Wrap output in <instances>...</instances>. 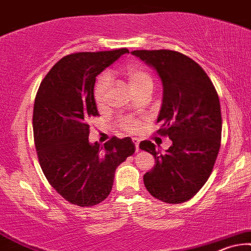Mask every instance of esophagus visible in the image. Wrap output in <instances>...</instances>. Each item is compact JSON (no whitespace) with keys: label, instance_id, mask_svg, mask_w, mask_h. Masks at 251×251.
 Returning <instances> with one entry per match:
<instances>
[{"label":"esophagus","instance_id":"obj_1","mask_svg":"<svg viewBox=\"0 0 251 251\" xmlns=\"http://www.w3.org/2000/svg\"><path fill=\"white\" fill-rule=\"evenodd\" d=\"M133 142H134V146H135V151H140V148H139V139H133Z\"/></svg>","mask_w":251,"mask_h":251}]
</instances>
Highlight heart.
Listing matches in <instances>:
<instances>
[{"label": "heart", "instance_id": "1", "mask_svg": "<svg viewBox=\"0 0 251 251\" xmlns=\"http://www.w3.org/2000/svg\"><path fill=\"white\" fill-rule=\"evenodd\" d=\"M123 76L136 96L141 94H151L154 89V78L151 73L136 63H131L123 71ZM110 87V77L107 74H102L97 78L94 87V98L97 105L105 103L107 89ZM119 126L128 133L138 132L140 122L133 118H123L119 120Z\"/></svg>", "mask_w": 251, "mask_h": 251}]
</instances>
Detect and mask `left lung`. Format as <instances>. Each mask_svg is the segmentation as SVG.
<instances>
[{
    "instance_id": "8db88e82",
    "label": "left lung",
    "mask_w": 251,
    "mask_h": 251,
    "mask_svg": "<svg viewBox=\"0 0 251 251\" xmlns=\"http://www.w3.org/2000/svg\"><path fill=\"white\" fill-rule=\"evenodd\" d=\"M131 53L153 67L162 81L157 133L173 141L164 154L151 141L140 142L142 151L155 157L154 168L144 176L145 186L158 201L184 202L208 179L220 149L223 120L217 90L204 69L182 53L170 50Z\"/></svg>"
}]
</instances>
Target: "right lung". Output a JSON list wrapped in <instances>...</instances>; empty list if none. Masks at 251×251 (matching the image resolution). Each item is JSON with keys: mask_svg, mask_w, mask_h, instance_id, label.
I'll return each instance as SVG.
<instances>
[{"mask_svg": "<svg viewBox=\"0 0 251 251\" xmlns=\"http://www.w3.org/2000/svg\"><path fill=\"white\" fill-rule=\"evenodd\" d=\"M127 49L63 56L41 81L33 106V136L43 173L71 204L103 201L112 190L117 167L134 153L131 138L112 136L100 147L89 142L88 120L98 116L96 76Z\"/></svg>", "mask_w": 251, "mask_h": 251, "instance_id": "obj_1", "label": "right lung"}]
</instances>
